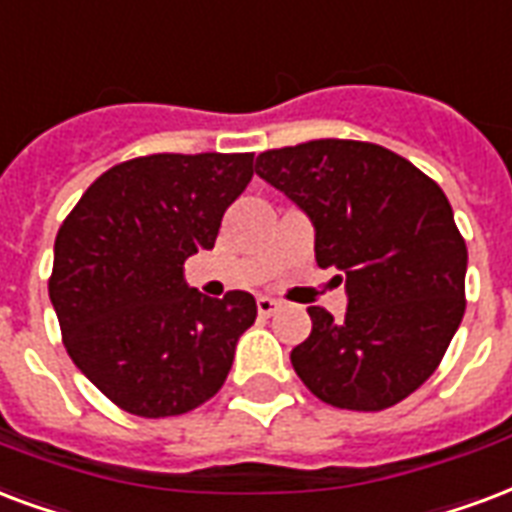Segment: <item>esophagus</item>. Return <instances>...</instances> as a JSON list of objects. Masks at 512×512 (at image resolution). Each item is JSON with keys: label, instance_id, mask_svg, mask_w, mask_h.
Here are the masks:
<instances>
[{"label": "esophagus", "instance_id": "obj_1", "mask_svg": "<svg viewBox=\"0 0 512 512\" xmlns=\"http://www.w3.org/2000/svg\"><path fill=\"white\" fill-rule=\"evenodd\" d=\"M256 307H259V315L270 318L272 313H278V310H280V302H278V299H272V297H259V299H256Z\"/></svg>", "mask_w": 512, "mask_h": 512}]
</instances>
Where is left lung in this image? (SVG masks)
<instances>
[{
	"mask_svg": "<svg viewBox=\"0 0 512 512\" xmlns=\"http://www.w3.org/2000/svg\"><path fill=\"white\" fill-rule=\"evenodd\" d=\"M256 175L313 221L318 267H337L348 310L307 307L313 332L291 364L315 397L386 410L448 351L464 315L467 245L443 188L372 142L310 140L264 151Z\"/></svg>",
	"mask_w": 512,
	"mask_h": 512,
	"instance_id": "8db88e82",
	"label": "left lung"
}]
</instances>
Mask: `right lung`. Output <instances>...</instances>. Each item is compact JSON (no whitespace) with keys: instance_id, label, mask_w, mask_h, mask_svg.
I'll return each instance as SVG.
<instances>
[{"instance_id":"add662e5","label":"right lung","mask_w":512,"mask_h":512,"mask_svg":"<svg viewBox=\"0 0 512 512\" xmlns=\"http://www.w3.org/2000/svg\"><path fill=\"white\" fill-rule=\"evenodd\" d=\"M253 153H153L115 164L61 224L48 280L69 359L110 402L180 416L218 394L256 299H210L183 261L210 251Z\"/></svg>"}]
</instances>
